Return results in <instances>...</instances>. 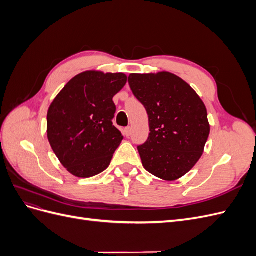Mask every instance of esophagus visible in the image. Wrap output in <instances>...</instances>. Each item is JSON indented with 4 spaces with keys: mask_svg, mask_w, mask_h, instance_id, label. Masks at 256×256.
<instances>
[{
    "mask_svg": "<svg viewBox=\"0 0 256 256\" xmlns=\"http://www.w3.org/2000/svg\"><path fill=\"white\" fill-rule=\"evenodd\" d=\"M124 131H125V134H126L127 136H130V132H131V128H130V127H127V128H125V130H124Z\"/></svg>",
    "mask_w": 256,
    "mask_h": 256,
    "instance_id": "esophagus-1",
    "label": "esophagus"
}]
</instances>
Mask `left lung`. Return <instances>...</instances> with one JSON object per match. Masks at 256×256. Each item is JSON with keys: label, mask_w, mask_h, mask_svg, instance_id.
<instances>
[{"label": "left lung", "mask_w": 256, "mask_h": 256, "mask_svg": "<svg viewBox=\"0 0 256 256\" xmlns=\"http://www.w3.org/2000/svg\"><path fill=\"white\" fill-rule=\"evenodd\" d=\"M128 81L148 114V140L138 147L144 168L162 180H180L202 157L210 132L203 100L168 72L131 74Z\"/></svg>", "instance_id": "obj_1"}]
</instances>
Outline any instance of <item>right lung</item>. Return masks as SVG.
<instances>
[{"label": "right lung", "mask_w": 256, "mask_h": 256, "mask_svg": "<svg viewBox=\"0 0 256 256\" xmlns=\"http://www.w3.org/2000/svg\"><path fill=\"white\" fill-rule=\"evenodd\" d=\"M127 76L88 70L76 74L53 99L47 114V136L67 171L80 178L104 172L122 141L113 126V97Z\"/></svg>", "instance_id": "add662e5"}]
</instances>
